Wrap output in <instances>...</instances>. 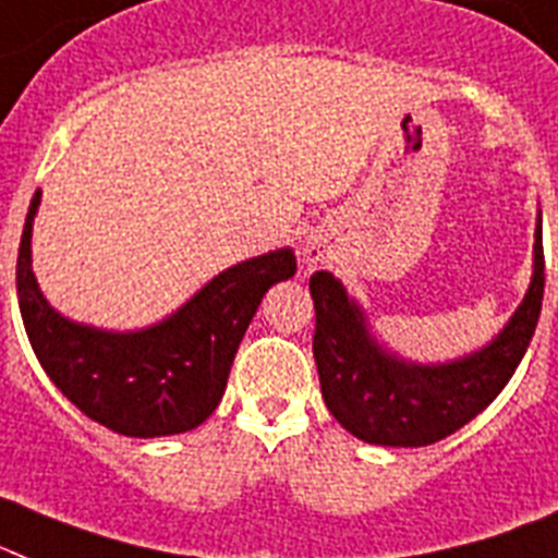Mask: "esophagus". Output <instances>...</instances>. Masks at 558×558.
Here are the masks:
<instances>
[{"label": "esophagus", "instance_id": "obj_1", "mask_svg": "<svg viewBox=\"0 0 558 558\" xmlns=\"http://www.w3.org/2000/svg\"><path fill=\"white\" fill-rule=\"evenodd\" d=\"M303 260H306L308 266H317L326 260V243L320 241V238H308L306 243H303Z\"/></svg>", "mask_w": 558, "mask_h": 558}]
</instances>
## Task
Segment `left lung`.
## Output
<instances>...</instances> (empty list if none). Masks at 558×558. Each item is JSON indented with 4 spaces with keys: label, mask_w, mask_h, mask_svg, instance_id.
<instances>
[{
    "label": "left lung",
    "mask_w": 558,
    "mask_h": 558,
    "mask_svg": "<svg viewBox=\"0 0 558 558\" xmlns=\"http://www.w3.org/2000/svg\"><path fill=\"white\" fill-rule=\"evenodd\" d=\"M308 292L317 315L312 349L331 416L372 446H430L488 409L525 357L545 294L542 213L525 298L494 340L462 357L446 363L400 357L374 335L366 308L331 271H315Z\"/></svg>",
    "instance_id": "1"
}]
</instances>
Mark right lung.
<instances>
[{"mask_svg": "<svg viewBox=\"0 0 558 558\" xmlns=\"http://www.w3.org/2000/svg\"><path fill=\"white\" fill-rule=\"evenodd\" d=\"M27 209L16 260V294L27 340L53 386L98 425L124 437H170L198 428L223 397L229 368L257 306L298 271L289 246L218 271L163 320L133 331L98 329L56 312L33 275Z\"/></svg>", "mask_w": 558, "mask_h": 558, "instance_id": "right-lung-1", "label": "right lung"}]
</instances>
